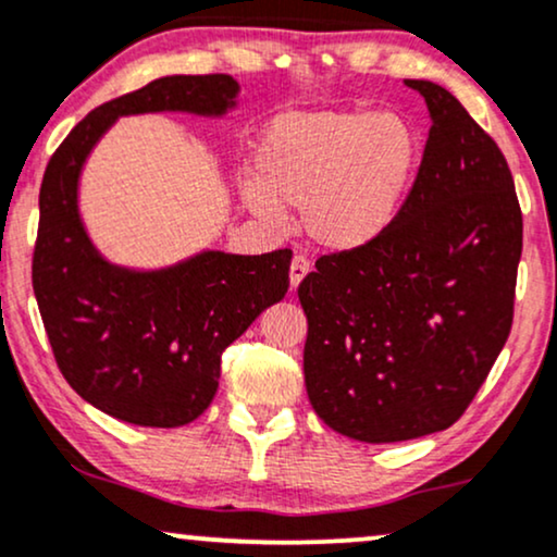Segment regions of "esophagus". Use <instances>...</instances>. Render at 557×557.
I'll list each match as a JSON object with an SVG mask.
<instances>
[{"instance_id":"esophagus-1","label":"esophagus","mask_w":557,"mask_h":557,"mask_svg":"<svg viewBox=\"0 0 557 557\" xmlns=\"http://www.w3.org/2000/svg\"><path fill=\"white\" fill-rule=\"evenodd\" d=\"M308 272H311V264H308V259L304 257V253L293 257V261H290V287L293 290H296V287L300 285V280H304Z\"/></svg>"}]
</instances>
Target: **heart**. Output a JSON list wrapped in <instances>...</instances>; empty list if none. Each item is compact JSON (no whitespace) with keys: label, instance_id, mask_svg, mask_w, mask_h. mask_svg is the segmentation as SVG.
<instances>
[{"label":"heart","instance_id":"b5f03b06","mask_svg":"<svg viewBox=\"0 0 557 557\" xmlns=\"http://www.w3.org/2000/svg\"><path fill=\"white\" fill-rule=\"evenodd\" d=\"M418 134L399 113L313 111L274 119L259 137L244 202L264 220L300 207L319 246L371 244L399 212L418 171Z\"/></svg>","mask_w":557,"mask_h":557}]
</instances>
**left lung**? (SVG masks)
I'll return each instance as SVG.
<instances>
[{
	"mask_svg": "<svg viewBox=\"0 0 557 557\" xmlns=\"http://www.w3.org/2000/svg\"><path fill=\"white\" fill-rule=\"evenodd\" d=\"M431 132L394 220L326 253L298 298L304 376L332 431L394 444L446 431L504 350L521 259V207L498 145L446 87L405 79Z\"/></svg>",
	"mask_w": 557,
	"mask_h": 557,
	"instance_id": "8db88e82",
	"label": "left lung"
}]
</instances>
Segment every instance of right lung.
<instances>
[{
  "label": "right lung",
  "instance_id": "right-lung-1",
  "mask_svg": "<svg viewBox=\"0 0 557 557\" xmlns=\"http://www.w3.org/2000/svg\"><path fill=\"white\" fill-rule=\"evenodd\" d=\"M236 96L231 75L152 79L87 113L46 165L33 251L38 311L66 384L124 423L178 428L210 407L225 347L285 298L293 251H202L152 272L111 264L79 220V173L119 116H223Z\"/></svg>",
  "mask_w": 557,
  "mask_h": 557
}]
</instances>
